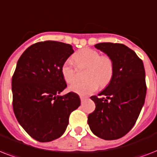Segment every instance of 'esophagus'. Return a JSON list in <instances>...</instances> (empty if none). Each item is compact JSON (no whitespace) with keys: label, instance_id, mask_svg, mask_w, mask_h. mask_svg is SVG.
<instances>
[{"label":"esophagus","instance_id":"1","mask_svg":"<svg viewBox=\"0 0 157 157\" xmlns=\"http://www.w3.org/2000/svg\"><path fill=\"white\" fill-rule=\"evenodd\" d=\"M80 98H81V102H83V101H84V100H86V98H86V97H84V96H80Z\"/></svg>","mask_w":157,"mask_h":157}]
</instances>
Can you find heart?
I'll list each match as a JSON object with an SVG mask.
<instances>
[{
	"label": "heart",
	"instance_id": "obj_1",
	"mask_svg": "<svg viewBox=\"0 0 157 157\" xmlns=\"http://www.w3.org/2000/svg\"><path fill=\"white\" fill-rule=\"evenodd\" d=\"M72 60L78 68L86 67L84 81H77L70 86V90L81 95L94 93L100 86L104 88L111 82L114 74V64L108 56H101L92 49H82L72 55ZM61 72L67 83L76 81V68L71 60L62 65Z\"/></svg>",
	"mask_w": 157,
	"mask_h": 157
}]
</instances>
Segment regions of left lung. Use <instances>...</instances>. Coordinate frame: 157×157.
Instances as JSON below:
<instances>
[{"instance_id": "left-lung-1", "label": "left lung", "mask_w": 157, "mask_h": 157, "mask_svg": "<svg viewBox=\"0 0 157 157\" xmlns=\"http://www.w3.org/2000/svg\"><path fill=\"white\" fill-rule=\"evenodd\" d=\"M112 59L114 74L108 86L91 96L95 110L88 116L93 134L105 140L124 136L135 124L147 93L144 63L134 50L118 43L94 45Z\"/></svg>"}]
</instances>
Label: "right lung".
<instances>
[{"instance_id":"add662e5","label":"right lung","mask_w":157,"mask_h":157,"mask_svg":"<svg viewBox=\"0 0 157 157\" xmlns=\"http://www.w3.org/2000/svg\"><path fill=\"white\" fill-rule=\"evenodd\" d=\"M73 53L69 44L46 40L29 46L16 65L12 77L13 112L23 129L41 143L61 137L71 112L81 105L77 94L60 95L67 87L62 65Z\"/></svg>"}]
</instances>
